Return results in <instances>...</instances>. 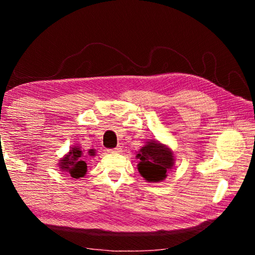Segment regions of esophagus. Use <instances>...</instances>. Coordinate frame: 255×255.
<instances>
[{"label":"esophagus","instance_id":"34e87169","mask_svg":"<svg viewBox=\"0 0 255 255\" xmlns=\"http://www.w3.org/2000/svg\"><path fill=\"white\" fill-rule=\"evenodd\" d=\"M120 149H122V147H120V146H117V147H115V148L108 149V152H110V153H116V152H120Z\"/></svg>","mask_w":255,"mask_h":255}]
</instances>
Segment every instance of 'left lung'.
Instances as JSON below:
<instances>
[{
	"mask_svg": "<svg viewBox=\"0 0 255 255\" xmlns=\"http://www.w3.org/2000/svg\"><path fill=\"white\" fill-rule=\"evenodd\" d=\"M137 157L140 159L138 171L148 182H158L165 179L166 171L173 165L172 153L159 143L145 145Z\"/></svg>",
	"mask_w": 255,
	"mask_h": 255,
	"instance_id": "8db88e82",
	"label": "left lung"
}]
</instances>
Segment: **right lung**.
Here are the masks:
<instances>
[{
	"label": "right lung",
	"instance_id": "1",
	"mask_svg": "<svg viewBox=\"0 0 255 255\" xmlns=\"http://www.w3.org/2000/svg\"><path fill=\"white\" fill-rule=\"evenodd\" d=\"M60 169L66 171L72 178L79 179L86 174V163L84 162V155L82 150L77 147L73 148L66 157L62 159L59 164Z\"/></svg>",
	"mask_w": 255,
	"mask_h": 255
}]
</instances>
